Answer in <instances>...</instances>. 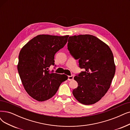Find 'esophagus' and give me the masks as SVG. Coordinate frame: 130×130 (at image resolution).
<instances>
[{"mask_svg":"<svg viewBox=\"0 0 130 130\" xmlns=\"http://www.w3.org/2000/svg\"><path fill=\"white\" fill-rule=\"evenodd\" d=\"M74 75H71V76H69L68 77V80H71L74 79Z\"/></svg>","mask_w":130,"mask_h":130,"instance_id":"34e87169","label":"esophagus"}]
</instances>
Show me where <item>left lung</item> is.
Wrapping results in <instances>:
<instances>
[{
	"mask_svg": "<svg viewBox=\"0 0 130 130\" xmlns=\"http://www.w3.org/2000/svg\"><path fill=\"white\" fill-rule=\"evenodd\" d=\"M68 49L74 55L80 68L85 69L74 79L78 87L72 91L76 99L85 105L94 104L110 88L116 66L108 45L95 36H70Z\"/></svg>",
	"mask_w": 130,
	"mask_h": 130,
	"instance_id": "obj_1",
	"label": "left lung"
}]
</instances>
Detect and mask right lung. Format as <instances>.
Returning <instances> with one entry per match:
<instances>
[{
  "mask_svg": "<svg viewBox=\"0 0 130 130\" xmlns=\"http://www.w3.org/2000/svg\"><path fill=\"white\" fill-rule=\"evenodd\" d=\"M68 37L39 35L20 51L17 66L20 78L26 92L37 101L50 99L68 79L64 74L51 73L49 68L54 65V55L64 47Z\"/></svg>",
  "mask_w": 130,
  "mask_h": 130,
  "instance_id": "right-lung-1",
  "label": "right lung"
}]
</instances>
